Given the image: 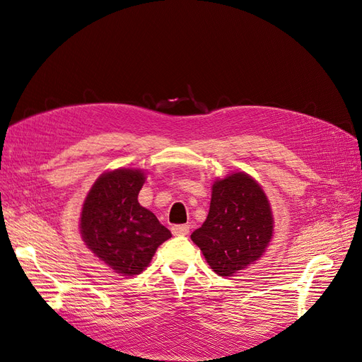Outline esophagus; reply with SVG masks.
I'll return each mask as SVG.
<instances>
[{
  "label": "esophagus",
  "instance_id": "esophagus-1",
  "mask_svg": "<svg viewBox=\"0 0 362 362\" xmlns=\"http://www.w3.org/2000/svg\"><path fill=\"white\" fill-rule=\"evenodd\" d=\"M171 233L174 235H188L189 234V225H175L171 228Z\"/></svg>",
  "mask_w": 362,
  "mask_h": 362
}]
</instances>
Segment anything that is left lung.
Here are the masks:
<instances>
[{"label": "left lung", "mask_w": 362, "mask_h": 362, "mask_svg": "<svg viewBox=\"0 0 362 362\" xmlns=\"http://www.w3.org/2000/svg\"><path fill=\"white\" fill-rule=\"evenodd\" d=\"M272 230V212L264 191L251 175L235 173L212 185L208 217L191 240L211 269L229 276L263 255Z\"/></svg>", "instance_id": "8db88e82"}]
</instances>
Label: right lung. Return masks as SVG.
I'll list each match as a JSON object with an SVG mask.
<instances>
[{
    "instance_id": "add662e5",
    "label": "right lung",
    "mask_w": 362,
    "mask_h": 362,
    "mask_svg": "<svg viewBox=\"0 0 362 362\" xmlns=\"http://www.w3.org/2000/svg\"><path fill=\"white\" fill-rule=\"evenodd\" d=\"M145 182L141 170H115L93 185L82 206L81 234L111 269L137 275L150 264L163 242L171 237L151 211L139 205Z\"/></svg>"
}]
</instances>
